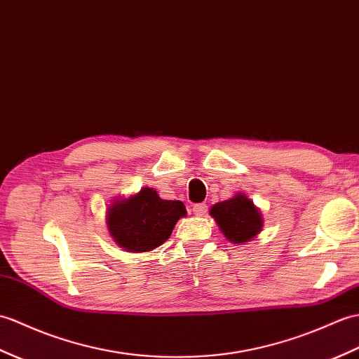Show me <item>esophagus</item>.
<instances>
[{"mask_svg":"<svg viewBox=\"0 0 359 359\" xmlns=\"http://www.w3.org/2000/svg\"><path fill=\"white\" fill-rule=\"evenodd\" d=\"M206 210H208L206 203H197V205L193 206V212H194L196 215H203V214L206 212Z\"/></svg>","mask_w":359,"mask_h":359,"instance_id":"34e87169","label":"esophagus"}]
</instances>
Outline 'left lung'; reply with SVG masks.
<instances>
[{"mask_svg": "<svg viewBox=\"0 0 359 359\" xmlns=\"http://www.w3.org/2000/svg\"><path fill=\"white\" fill-rule=\"evenodd\" d=\"M211 215L217 222L222 232L229 241L245 243L254 238L262 229L260 211L254 206L252 200L243 194H237L211 208Z\"/></svg>", "mask_w": 359, "mask_h": 359, "instance_id": "1", "label": "left lung"}]
</instances>
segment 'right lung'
<instances>
[{
  "instance_id": "right-lung-1",
  "label": "right lung",
  "mask_w": 359,
  "mask_h": 359,
  "mask_svg": "<svg viewBox=\"0 0 359 359\" xmlns=\"http://www.w3.org/2000/svg\"><path fill=\"white\" fill-rule=\"evenodd\" d=\"M187 215L179 200H162L153 188H144L128 200L116 202L107 215L116 243L130 252H145L170 238L174 224Z\"/></svg>"
}]
</instances>
